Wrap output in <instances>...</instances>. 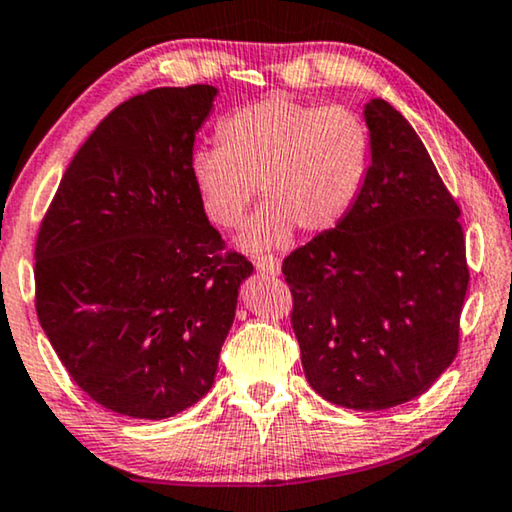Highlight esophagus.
<instances>
[{"label":"esophagus","mask_w":512,"mask_h":512,"mask_svg":"<svg viewBox=\"0 0 512 512\" xmlns=\"http://www.w3.org/2000/svg\"><path fill=\"white\" fill-rule=\"evenodd\" d=\"M255 269L259 273H266V276H278V273H280V259L273 257V255L255 257Z\"/></svg>","instance_id":"obj_1"}]
</instances>
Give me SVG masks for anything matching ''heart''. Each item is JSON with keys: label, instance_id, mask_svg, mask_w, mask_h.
I'll return each mask as SVG.
<instances>
[{"label": "heart", "instance_id": "1", "mask_svg": "<svg viewBox=\"0 0 512 512\" xmlns=\"http://www.w3.org/2000/svg\"><path fill=\"white\" fill-rule=\"evenodd\" d=\"M220 146L201 148L190 178L201 211L220 229L243 225L259 187L264 204L241 246L280 248L294 229L322 234L357 204L371 167V132L348 106L271 95L222 120Z\"/></svg>", "mask_w": 512, "mask_h": 512}]
</instances>
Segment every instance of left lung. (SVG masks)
I'll return each mask as SVG.
<instances>
[{
  "instance_id": "obj_1",
  "label": "left lung",
  "mask_w": 512,
  "mask_h": 512,
  "mask_svg": "<svg viewBox=\"0 0 512 512\" xmlns=\"http://www.w3.org/2000/svg\"><path fill=\"white\" fill-rule=\"evenodd\" d=\"M371 167L341 225L285 257L308 383L352 410L420 397L459 348L469 266L459 206L385 99L364 104Z\"/></svg>"
}]
</instances>
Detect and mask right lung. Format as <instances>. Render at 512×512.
<instances>
[{
    "instance_id": "add662e5",
    "label": "right lung",
    "mask_w": 512,
    "mask_h": 512,
    "mask_svg": "<svg viewBox=\"0 0 512 512\" xmlns=\"http://www.w3.org/2000/svg\"><path fill=\"white\" fill-rule=\"evenodd\" d=\"M213 85L157 88L113 109L64 171L34 250L37 315L99 406L164 420L213 387L253 264L222 236L190 178Z\"/></svg>"
}]
</instances>
